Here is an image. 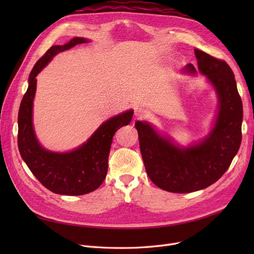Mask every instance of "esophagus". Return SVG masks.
Returning a JSON list of instances; mask_svg holds the SVG:
<instances>
[{"instance_id": "34e87169", "label": "esophagus", "mask_w": 254, "mask_h": 254, "mask_svg": "<svg viewBox=\"0 0 254 254\" xmlns=\"http://www.w3.org/2000/svg\"><path fill=\"white\" fill-rule=\"evenodd\" d=\"M145 114H146L145 109L141 108V107H139V108H136V109H135V111H134V115H135L136 118H143Z\"/></svg>"}]
</instances>
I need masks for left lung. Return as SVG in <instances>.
<instances>
[{
    "mask_svg": "<svg viewBox=\"0 0 254 254\" xmlns=\"http://www.w3.org/2000/svg\"><path fill=\"white\" fill-rule=\"evenodd\" d=\"M198 71L214 88L218 109L213 126L203 139L180 146L161 134L146 121H136L140 149L146 172L160 189L172 193H191L216 182L226 173L242 142L243 104L231 67L224 60L195 49ZM184 74L196 75L193 64Z\"/></svg>",
    "mask_w": 254,
    "mask_h": 254,
    "instance_id": "obj_1",
    "label": "left lung"
}]
</instances>
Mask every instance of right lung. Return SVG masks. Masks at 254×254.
I'll return each mask as SVG.
<instances>
[{
  "mask_svg": "<svg viewBox=\"0 0 254 254\" xmlns=\"http://www.w3.org/2000/svg\"><path fill=\"white\" fill-rule=\"evenodd\" d=\"M86 38L75 37L64 45H53L37 61L28 78V88L22 98L18 115V147L20 155L36 178L53 193L78 196L101 187L108 172V158L112 137L117 130L132 119L130 109L104 122L87 142L65 152L52 151L38 141L33 123L37 75L58 53L77 44L88 43Z\"/></svg>",
  "mask_w": 254,
  "mask_h": 254,
  "instance_id": "right-lung-1",
  "label": "right lung"
}]
</instances>
